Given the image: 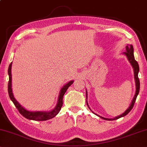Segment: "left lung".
<instances>
[{"mask_svg": "<svg viewBox=\"0 0 147 147\" xmlns=\"http://www.w3.org/2000/svg\"><path fill=\"white\" fill-rule=\"evenodd\" d=\"M126 52H125L124 54L126 55L128 60L130 62L131 65L132 66L133 68H134V79H135V81H136V93H135V95H134V98H133V99H132V103H131L130 107H129L127 109V110L125 111L124 113H122V114L120 115V116H119L118 117H116V118H113V119H109V118H103V117H101V116H98V115H97V114H96L97 116H99L101 118L103 119V120H117V119L121 118V117L125 116H126V115L128 114V113L131 111V109H132V107H134V105L135 101H136V97H137V95H138V93H139V90H140V81H139V79H138V71H139V66H138V62H136V60L134 59V49H133V47H132V45H130V46H127L126 47ZM86 97H87V92H86ZM87 105H88V104H87ZM88 107H89V105H88Z\"/></svg>", "mask_w": 147, "mask_h": 147, "instance_id": "left-lung-1", "label": "left lung"}]
</instances>
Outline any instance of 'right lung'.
<instances>
[{
  "instance_id": "obj_1",
  "label": "right lung",
  "mask_w": 147,
  "mask_h": 147,
  "mask_svg": "<svg viewBox=\"0 0 147 147\" xmlns=\"http://www.w3.org/2000/svg\"><path fill=\"white\" fill-rule=\"evenodd\" d=\"M11 66H12V62L10 64L9 66V69H8V73H9V83H8V93H9V97L11 99V101H13L15 107H17L19 113L23 117H25V118L28 119V120H36V121H44V120H48L50 119H52L54 117H55L56 115L58 114L59 112L61 107L63 104V96L64 93H66V90L68 89V88L70 87V85L73 83V81H70L69 83L66 84L62 88L61 91H60L59 97H58V101L56 107L54 108L53 110L49 111V112H43V111H36V112H32V111H29L25 109V108L21 106L19 103L16 101V99L13 97V93H12V89H11Z\"/></svg>"
}]
</instances>
